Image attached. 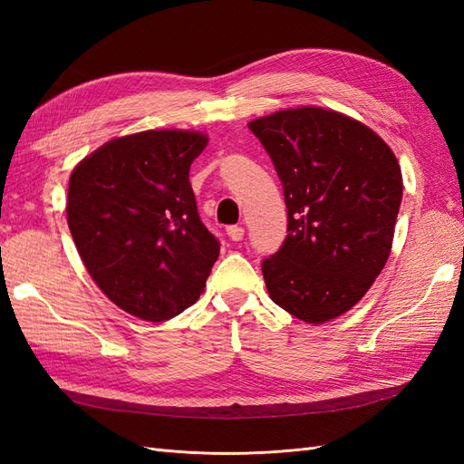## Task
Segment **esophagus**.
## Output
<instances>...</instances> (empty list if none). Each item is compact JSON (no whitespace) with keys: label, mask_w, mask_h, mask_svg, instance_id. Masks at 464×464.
Returning <instances> with one entry per match:
<instances>
[{"label":"esophagus","mask_w":464,"mask_h":464,"mask_svg":"<svg viewBox=\"0 0 464 464\" xmlns=\"http://www.w3.org/2000/svg\"><path fill=\"white\" fill-rule=\"evenodd\" d=\"M227 234L232 242H240L244 237V228L242 227H228L227 228Z\"/></svg>","instance_id":"obj_1"}]
</instances>
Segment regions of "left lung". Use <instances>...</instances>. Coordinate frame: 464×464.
I'll list each match as a JSON object with an SVG mask.
<instances>
[{
    "mask_svg": "<svg viewBox=\"0 0 464 464\" xmlns=\"http://www.w3.org/2000/svg\"><path fill=\"white\" fill-rule=\"evenodd\" d=\"M285 189L288 236L261 265L271 300L305 323L363 298L385 266L402 199L389 145L334 110L302 106L249 121Z\"/></svg>",
    "mask_w": 464,
    "mask_h": 464,
    "instance_id": "left-lung-1",
    "label": "left lung"
}]
</instances>
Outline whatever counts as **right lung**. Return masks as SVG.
I'll use <instances>...</instances> for the list:
<instances>
[{"instance_id":"add662e5","label":"right lung","mask_w":464,"mask_h":464,"mask_svg":"<svg viewBox=\"0 0 464 464\" xmlns=\"http://www.w3.org/2000/svg\"><path fill=\"white\" fill-rule=\"evenodd\" d=\"M205 133L111 139L69 178L67 224L89 275L123 312L166 321L199 300L220 244L199 218L189 166Z\"/></svg>"}]
</instances>
